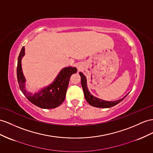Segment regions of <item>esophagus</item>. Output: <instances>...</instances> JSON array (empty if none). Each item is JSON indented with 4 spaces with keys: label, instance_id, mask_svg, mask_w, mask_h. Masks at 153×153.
Returning a JSON list of instances; mask_svg holds the SVG:
<instances>
[{
    "label": "esophagus",
    "instance_id": "obj_1",
    "mask_svg": "<svg viewBox=\"0 0 153 153\" xmlns=\"http://www.w3.org/2000/svg\"><path fill=\"white\" fill-rule=\"evenodd\" d=\"M77 68H79V69H80V68H81V65H77Z\"/></svg>",
    "mask_w": 153,
    "mask_h": 153
}]
</instances>
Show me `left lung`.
<instances>
[{
    "instance_id": "left-lung-1",
    "label": "left lung",
    "mask_w": 153,
    "mask_h": 153,
    "mask_svg": "<svg viewBox=\"0 0 153 153\" xmlns=\"http://www.w3.org/2000/svg\"><path fill=\"white\" fill-rule=\"evenodd\" d=\"M79 75L81 76V85L83 90L85 100H87V101L90 105H92L93 107L98 108H110L120 103L121 101H123L125 98V97L128 95H126L125 97H123V98L114 101H107L97 98V97L91 94V93L88 91L87 85V79H86V77L84 76V74L83 73L79 72Z\"/></svg>"
}]
</instances>
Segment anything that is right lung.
Listing matches in <instances>:
<instances>
[{"instance_id": "1", "label": "right lung", "mask_w": 153, "mask_h": 153, "mask_svg": "<svg viewBox=\"0 0 153 153\" xmlns=\"http://www.w3.org/2000/svg\"><path fill=\"white\" fill-rule=\"evenodd\" d=\"M25 46H23L18 57L17 67L18 83L23 94L31 103L41 108H53L59 106L65 99L70 77L72 74L77 72V68L72 66L64 68L52 84L37 93L32 94L26 91V79L22 70L21 59L25 56Z\"/></svg>"}]
</instances>
